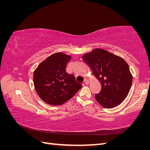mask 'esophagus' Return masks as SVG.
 Here are the masks:
<instances>
[{
    "mask_svg": "<svg viewBox=\"0 0 150 150\" xmlns=\"http://www.w3.org/2000/svg\"><path fill=\"white\" fill-rule=\"evenodd\" d=\"M84 84H88V83H89V81H88V79H84Z\"/></svg>",
    "mask_w": 150,
    "mask_h": 150,
    "instance_id": "esophagus-1",
    "label": "esophagus"
}]
</instances>
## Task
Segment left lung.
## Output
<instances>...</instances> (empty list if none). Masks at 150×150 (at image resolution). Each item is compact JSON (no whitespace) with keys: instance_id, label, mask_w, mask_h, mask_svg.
<instances>
[{"instance_id":"1","label":"left lung","mask_w":150,"mask_h":150,"mask_svg":"<svg viewBox=\"0 0 150 150\" xmlns=\"http://www.w3.org/2000/svg\"><path fill=\"white\" fill-rule=\"evenodd\" d=\"M94 75L101 84L96 100L106 108H114L128 96L133 77L128 64L123 59L106 50L95 49L83 56Z\"/></svg>"}]
</instances>
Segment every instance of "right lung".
Returning a JSON list of instances; mask_svg holds the SVG:
<instances>
[{
	"mask_svg": "<svg viewBox=\"0 0 150 150\" xmlns=\"http://www.w3.org/2000/svg\"><path fill=\"white\" fill-rule=\"evenodd\" d=\"M71 59L57 52L48 57L34 72V87L39 96L47 104L60 105L74 96L82 87L73 74H68L66 65Z\"/></svg>",
	"mask_w": 150,
	"mask_h": 150,
	"instance_id": "obj_1",
	"label": "right lung"
}]
</instances>
